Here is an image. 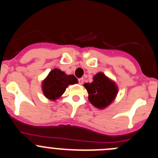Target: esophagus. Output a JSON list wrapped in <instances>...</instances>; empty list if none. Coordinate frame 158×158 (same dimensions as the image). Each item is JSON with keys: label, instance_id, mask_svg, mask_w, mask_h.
Returning a JSON list of instances; mask_svg holds the SVG:
<instances>
[{"label": "esophagus", "instance_id": "1", "mask_svg": "<svg viewBox=\"0 0 158 158\" xmlns=\"http://www.w3.org/2000/svg\"><path fill=\"white\" fill-rule=\"evenodd\" d=\"M84 82V78H79L78 79V83L80 84V85H82Z\"/></svg>", "mask_w": 158, "mask_h": 158}]
</instances>
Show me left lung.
I'll return each instance as SVG.
<instances>
[{
	"label": "left lung",
	"mask_w": 158,
	"mask_h": 158,
	"mask_svg": "<svg viewBox=\"0 0 158 158\" xmlns=\"http://www.w3.org/2000/svg\"><path fill=\"white\" fill-rule=\"evenodd\" d=\"M89 93L91 103L99 109H103L114 101L118 93L115 84L102 73H97L92 83L84 85Z\"/></svg>",
	"instance_id": "left-lung-1"
}]
</instances>
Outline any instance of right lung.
Masks as SVG:
<instances>
[{
    "label": "right lung",
    "mask_w": 158,
    "mask_h": 158,
    "mask_svg": "<svg viewBox=\"0 0 158 158\" xmlns=\"http://www.w3.org/2000/svg\"><path fill=\"white\" fill-rule=\"evenodd\" d=\"M77 82L73 75H66L59 69H54L50 72L42 83L44 95L48 99L56 100L61 96L69 85Z\"/></svg>",
    "instance_id": "obj_1"
}]
</instances>
